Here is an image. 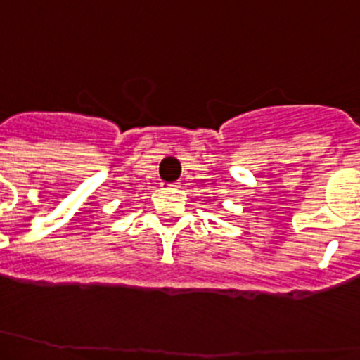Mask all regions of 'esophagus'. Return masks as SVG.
<instances>
[{"label": "esophagus", "instance_id": "34e87169", "mask_svg": "<svg viewBox=\"0 0 360 360\" xmlns=\"http://www.w3.org/2000/svg\"><path fill=\"white\" fill-rule=\"evenodd\" d=\"M162 188H179V183H162Z\"/></svg>", "mask_w": 360, "mask_h": 360}]
</instances>
